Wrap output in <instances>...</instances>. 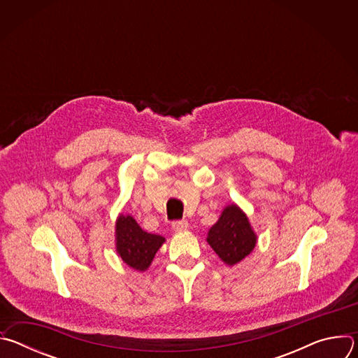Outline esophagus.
<instances>
[{
    "instance_id": "esophagus-1",
    "label": "esophagus",
    "mask_w": 358,
    "mask_h": 358,
    "mask_svg": "<svg viewBox=\"0 0 358 358\" xmlns=\"http://www.w3.org/2000/svg\"><path fill=\"white\" fill-rule=\"evenodd\" d=\"M188 228V222L185 221V220H180V221H174L173 222V229L176 231V232H182V231H185Z\"/></svg>"
}]
</instances>
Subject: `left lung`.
<instances>
[{
	"label": "left lung",
	"instance_id": "8db88e82",
	"mask_svg": "<svg viewBox=\"0 0 358 358\" xmlns=\"http://www.w3.org/2000/svg\"><path fill=\"white\" fill-rule=\"evenodd\" d=\"M207 241L218 257L232 266L252 252L257 235L253 234L246 215L236 206H229L210 229Z\"/></svg>",
	"mask_w": 358,
	"mask_h": 358
}]
</instances>
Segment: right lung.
<instances>
[{
  "label": "right lung",
  "instance_id": "right-lung-1",
  "mask_svg": "<svg viewBox=\"0 0 358 358\" xmlns=\"http://www.w3.org/2000/svg\"><path fill=\"white\" fill-rule=\"evenodd\" d=\"M166 239L144 232L130 215H120L116 222V249L123 262L136 271H145Z\"/></svg>",
  "mask_w": 358,
  "mask_h": 358
}]
</instances>
